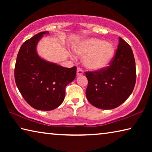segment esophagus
Returning a JSON list of instances; mask_svg holds the SVG:
<instances>
[{"label": "esophagus", "mask_w": 152, "mask_h": 152, "mask_svg": "<svg viewBox=\"0 0 152 152\" xmlns=\"http://www.w3.org/2000/svg\"><path fill=\"white\" fill-rule=\"evenodd\" d=\"M76 75L77 76H82L84 75V72L80 68H77V72H76Z\"/></svg>", "instance_id": "esophagus-1"}]
</instances>
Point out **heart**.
Wrapping results in <instances>:
<instances>
[{
  "mask_svg": "<svg viewBox=\"0 0 152 152\" xmlns=\"http://www.w3.org/2000/svg\"><path fill=\"white\" fill-rule=\"evenodd\" d=\"M76 54L83 57V64L92 71L104 70L111 62L115 56L113 43L91 37L80 41L74 45Z\"/></svg>",
  "mask_w": 152,
  "mask_h": 152,
  "instance_id": "heart-1",
  "label": "heart"
}]
</instances>
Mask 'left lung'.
I'll return each mask as SVG.
<instances>
[{"label":"left lung","mask_w":152,"mask_h":152,"mask_svg":"<svg viewBox=\"0 0 152 152\" xmlns=\"http://www.w3.org/2000/svg\"><path fill=\"white\" fill-rule=\"evenodd\" d=\"M115 57L104 70L86 72L87 100L95 107L113 109L123 104L134 88L135 58L130 45L119 37Z\"/></svg>","instance_id":"left-lung-1"}]
</instances>
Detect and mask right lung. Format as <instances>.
<instances>
[{
    "label": "right lung",
    "mask_w": 152,
    "mask_h": 152,
    "mask_svg": "<svg viewBox=\"0 0 152 152\" xmlns=\"http://www.w3.org/2000/svg\"><path fill=\"white\" fill-rule=\"evenodd\" d=\"M45 34L49 32L37 33L23 43L15 64V79L30 106L40 110H51L63 102L66 86L75 79L76 67L64 68L38 55L37 43Z\"/></svg>",
    "instance_id": "right-lung-1"
}]
</instances>
